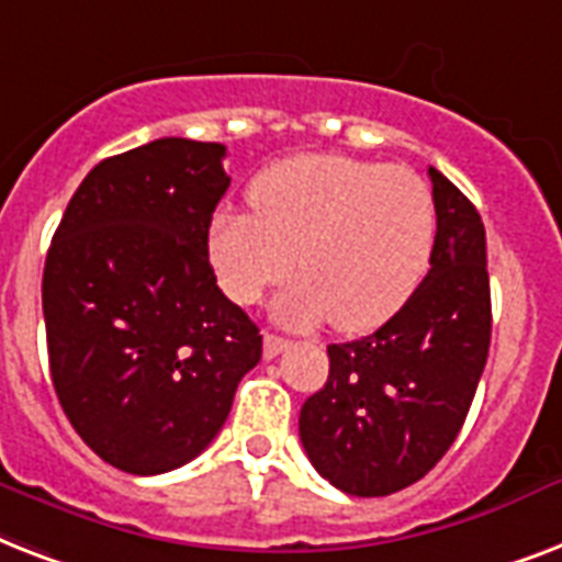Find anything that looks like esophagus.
Segmentation results:
<instances>
[{
    "mask_svg": "<svg viewBox=\"0 0 562 562\" xmlns=\"http://www.w3.org/2000/svg\"><path fill=\"white\" fill-rule=\"evenodd\" d=\"M290 348V339L278 334H263V359H276L278 353H284Z\"/></svg>",
    "mask_w": 562,
    "mask_h": 562,
    "instance_id": "34e87169",
    "label": "esophagus"
}]
</instances>
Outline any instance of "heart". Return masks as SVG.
Wrapping results in <instances>:
<instances>
[{
  "instance_id": "obj_1",
  "label": "heart",
  "mask_w": 562,
  "mask_h": 562,
  "mask_svg": "<svg viewBox=\"0 0 562 562\" xmlns=\"http://www.w3.org/2000/svg\"><path fill=\"white\" fill-rule=\"evenodd\" d=\"M252 209L223 205L209 223V260L223 293L258 302L299 263L278 295L286 325L330 318L342 334L385 325L432 263V188L408 168L339 154H299L269 165L249 188Z\"/></svg>"
}]
</instances>
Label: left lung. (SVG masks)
I'll return each instance as SVG.
<instances>
[{"mask_svg": "<svg viewBox=\"0 0 562 562\" xmlns=\"http://www.w3.org/2000/svg\"><path fill=\"white\" fill-rule=\"evenodd\" d=\"M438 235L429 272L383 327L327 345L330 374L302 406L299 435L318 475L351 496L424 479L473 403L491 348V278L475 205L429 168Z\"/></svg>", "mask_w": 562, "mask_h": 562, "instance_id": "left-lung-1", "label": "left lung"}]
</instances>
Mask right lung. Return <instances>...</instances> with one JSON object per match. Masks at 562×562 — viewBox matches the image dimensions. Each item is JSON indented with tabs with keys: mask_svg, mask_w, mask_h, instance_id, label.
<instances>
[{
	"mask_svg": "<svg viewBox=\"0 0 562 562\" xmlns=\"http://www.w3.org/2000/svg\"><path fill=\"white\" fill-rule=\"evenodd\" d=\"M226 147L156 138L98 161L43 269L48 366L89 450L133 475L196 459L223 429L260 334L217 286L209 223Z\"/></svg>",
	"mask_w": 562,
	"mask_h": 562,
	"instance_id": "1",
	"label": "right lung"
}]
</instances>
